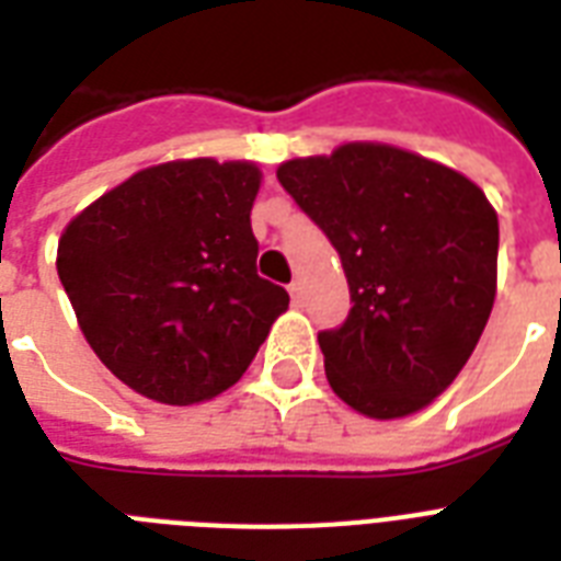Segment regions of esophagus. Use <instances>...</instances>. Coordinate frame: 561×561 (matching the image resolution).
Segmentation results:
<instances>
[{
    "label": "esophagus",
    "mask_w": 561,
    "mask_h": 561,
    "mask_svg": "<svg viewBox=\"0 0 561 561\" xmlns=\"http://www.w3.org/2000/svg\"><path fill=\"white\" fill-rule=\"evenodd\" d=\"M290 299H294V306H302V282H290Z\"/></svg>",
    "instance_id": "34e87169"
}]
</instances>
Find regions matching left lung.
Listing matches in <instances>:
<instances>
[{
    "label": "left lung",
    "mask_w": 561,
    "mask_h": 561,
    "mask_svg": "<svg viewBox=\"0 0 561 561\" xmlns=\"http://www.w3.org/2000/svg\"><path fill=\"white\" fill-rule=\"evenodd\" d=\"M276 178L341 253L352 311L320 332L352 410L401 419L451 387L495 306L497 211L478 183L381 142L282 162Z\"/></svg>",
    "instance_id": "1"
}]
</instances>
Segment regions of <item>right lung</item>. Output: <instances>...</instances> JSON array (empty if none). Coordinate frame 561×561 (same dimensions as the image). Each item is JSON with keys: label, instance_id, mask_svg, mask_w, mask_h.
<instances>
[{"label": "right lung", "instance_id": "right-lung-1", "mask_svg": "<svg viewBox=\"0 0 561 561\" xmlns=\"http://www.w3.org/2000/svg\"><path fill=\"white\" fill-rule=\"evenodd\" d=\"M255 162L211 157L136 171L78 211L57 276L101 364L145 399L197 404L229 390L288 311L255 273Z\"/></svg>", "mask_w": 561, "mask_h": 561}]
</instances>
